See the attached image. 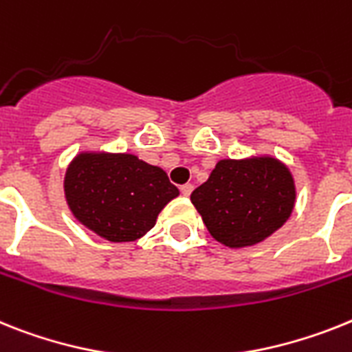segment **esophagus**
Wrapping results in <instances>:
<instances>
[{"label":"esophagus","instance_id":"obj_1","mask_svg":"<svg viewBox=\"0 0 352 352\" xmlns=\"http://www.w3.org/2000/svg\"><path fill=\"white\" fill-rule=\"evenodd\" d=\"M191 191H193V184H182L181 186V193L184 195V197H190Z\"/></svg>","mask_w":352,"mask_h":352}]
</instances>
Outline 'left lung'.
<instances>
[{
    "label": "left lung",
    "mask_w": 352,
    "mask_h": 352,
    "mask_svg": "<svg viewBox=\"0 0 352 352\" xmlns=\"http://www.w3.org/2000/svg\"><path fill=\"white\" fill-rule=\"evenodd\" d=\"M295 181L285 162L270 155L221 159L191 193L209 234L229 249L265 241L285 226L295 206Z\"/></svg>",
    "instance_id": "left-lung-1"
}]
</instances>
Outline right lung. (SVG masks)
Returning a JSON list of instances; mask_svg holds the SVG:
<instances>
[{
	"mask_svg": "<svg viewBox=\"0 0 352 352\" xmlns=\"http://www.w3.org/2000/svg\"><path fill=\"white\" fill-rule=\"evenodd\" d=\"M64 197L82 226L121 243L146 234L179 190L162 168L134 153L80 152L64 175Z\"/></svg>",
	"mask_w": 352,
	"mask_h": 352,
	"instance_id": "1",
	"label": "right lung"
}]
</instances>
